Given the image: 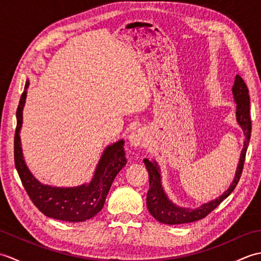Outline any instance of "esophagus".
I'll use <instances>...</instances> for the list:
<instances>
[{"instance_id": "1", "label": "esophagus", "mask_w": 261, "mask_h": 261, "mask_svg": "<svg viewBox=\"0 0 261 261\" xmlns=\"http://www.w3.org/2000/svg\"><path fill=\"white\" fill-rule=\"evenodd\" d=\"M147 138L148 134L146 130L139 127V129H136L131 132V135L129 136V143L132 147H141L147 141Z\"/></svg>"}]
</instances>
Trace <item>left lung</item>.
Wrapping results in <instances>:
<instances>
[{"mask_svg":"<svg viewBox=\"0 0 261 261\" xmlns=\"http://www.w3.org/2000/svg\"><path fill=\"white\" fill-rule=\"evenodd\" d=\"M232 94H233L234 102L237 103V122L242 129L243 135H245V142H243V149L240 153L239 164H238L234 178L232 180L228 190L222 195H220L219 197L207 203L199 205L198 207L195 208L181 207L179 205L175 204L173 201H170L168 195L166 194L163 187L160 168L156 160L153 159L152 162H150L147 158L143 159V163H145L149 173V186H150L147 194V206L150 214L157 221H159L160 223L173 225L191 223L201 220L212 212L216 206H219L233 192L236 186L238 185V181H239L241 177L247 148L251 136L250 97H249V91L246 83L239 75L236 76L234 84L232 86Z\"/></svg>","mask_w":261,"mask_h":261,"instance_id":"8db88e82","label":"left lung"}]
</instances>
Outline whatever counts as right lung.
Listing matches in <instances>:
<instances>
[{
  "label": "right lung",
  "instance_id": "obj_1",
  "mask_svg": "<svg viewBox=\"0 0 261 261\" xmlns=\"http://www.w3.org/2000/svg\"><path fill=\"white\" fill-rule=\"evenodd\" d=\"M29 80H27L18 110L14 136V163L28 195L32 203L48 218L67 222H84L103 208L111 185L119 171L126 164L124 140L105 147L96 165L92 179L73 187H57L39 181L28 168L21 147L20 131L23 123V108L27 99Z\"/></svg>",
  "mask_w": 261,
  "mask_h": 261
}]
</instances>
